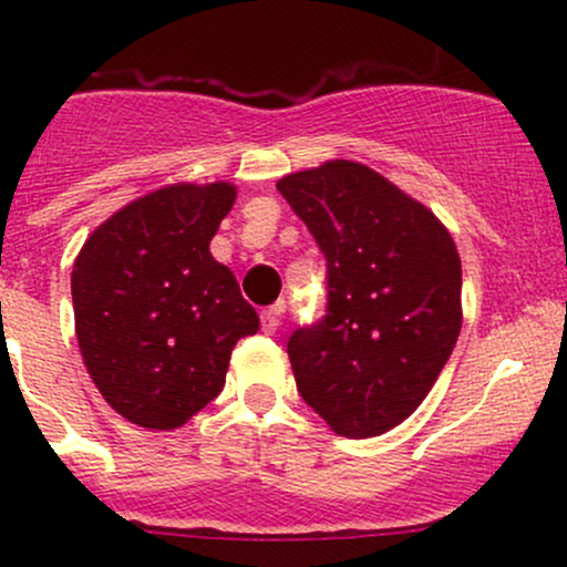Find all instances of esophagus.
Masks as SVG:
<instances>
[{
	"instance_id": "obj_1",
	"label": "esophagus",
	"mask_w": 567,
	"mask_h": 567,
	"mask_svg": "<svg viewBox=\"0 0 567 567\" xmlns=\"http://www.w3.org/2000/svg\"><path fill=\"white\" fill-rule=\"evenodd\" d=\"M282 311H285V303L279 301L275 306H269V309L261 311V330L264 333H277L279 328V320H282Z\"/></svg>"
}]
</instances>
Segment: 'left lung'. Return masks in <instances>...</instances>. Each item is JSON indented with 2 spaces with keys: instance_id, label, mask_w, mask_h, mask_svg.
I'll return each instance as SVG.
<instances>
[{
  "instance_id": "obj_1",
  "label": "left lung",
  "mask_w": 567,
  "mask_h": 567,
  "mask_svg": "<svg viewBox=\"0 0 567 567\" xmlns=\"http://www.w3.org/2000/svg\"><path fill=\"white\" fill-rule=\"evenodd\" d=\"M324 266L328 306L292 330L298 394L341 437L408 419L461 333V258L445 226L360 162L336 159L277 184Z\"/></svg>"
}]
</instances>
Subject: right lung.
Instances as JSON below:
<instances>
[{
	"mask_svg": "<svg viewBox=\"0 0 567 567\" xmlns=\"http://www.w3.org/2000/svg\"><path fill=\"white\" fill-rule=\"evenodd\" d=\"M231 184H175L90 234L71 271L76 341L97 392L146 429H175L216 400L231 349L258 333L237 279L210 256Z\"/></svg>",
	"mask_w": 567,
	"mask_h": 567,
	"instance_id": "right-lung-1",
	"label": "right lung"
}]
</instances>
